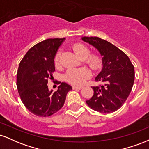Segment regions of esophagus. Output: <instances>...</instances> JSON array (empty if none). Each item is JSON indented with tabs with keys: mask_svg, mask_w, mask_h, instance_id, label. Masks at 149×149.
Listing matches in <instances>:
<instances>
[{
	"mask_svg": "<svg viewBox=\"0 0 149 149\" xmlns=\"http://www.w3.org/2000/svg\"><path fill=\"white\" fill-rule=\"evenodd\" d=\"M73 90H80L81 88H83L82 86H77V85H73L72 86Z\"/></svg>",
	"mask_w": 149,
	"mask_h": 149,
	"instance_id": "34e87169",
	"label": "esophagus"
}]
</instances>
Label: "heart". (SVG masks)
Returning a JSON list of instances; mask_svg holds the SVG:
<instances>
[{"label": "heart", "instance_id": "b5f03b06", "mask_svg": "<svg viewBox=\"0 0 149 149\" xmlns=\"http://www.w3.org/2000/svg\"><path fill=\"white\" fill-rule=\"evenodd\" d=\"M73 49L81 59H85V63L92 69L97 71L102 66V59L97 54H90V49L88 46L82 43H76ZM61 51L59 50L54 56V64L57 67L61 65ZM91 76V72L88 68L69 69L65 73V80L73 85H80Z\"/></svg>", "mask_w": 149, "mask_h": 149}]
</instances>
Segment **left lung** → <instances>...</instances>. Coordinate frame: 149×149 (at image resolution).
Returning a JSON list of instances; mask_svg holds the SVG:
<instances>
[{
	"mask_svg": "<svg viewBox=\"0 0 149 149\" xmlns=\"http://www.w3.org/2000/svg\"><path fill=\"white\" fill-rule=\"evenodd\" d=\"M95 47L102 56V69L95 81L102 85L92 87L94 95L86 101L96 111L109 113L123 106L130 93L134 80V69L129 57L111 42L98 37H82Z\"/></svg>",
	"mask_w": 149,
	"mask_h": 149,
	"instance_id": "8db88e82",
	"label": "left lung"
}]
</instances>
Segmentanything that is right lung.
<instances>
[{
  "mask_svg": "<svg viewBox=\"0 0 149 149\" xmlns=\"http://www.w3.org/2000/svg\"><path fill=\"white\" fill-rule=\"evenodd\" d=\"M64 38H49L31 48L20 61L17 87L24 105L34 115L52 116L64 106L72 87L61 83L57 91L49 90L47 83L55 71L54 56Z\"/></svg>",
  "mask_w": 149,
  "mask_h": 149,
  "instance_id": "1",
  "label": "right lung"
}]
</instances>
